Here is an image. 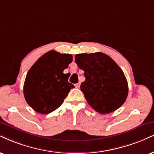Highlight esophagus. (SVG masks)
<instances>
[{
	"label": "esophagus",
	"instance_id": "esophagus-1",
	"mask_svg": "<svg viewBox=\"0 0 154 154\" xmlns=\"http://www.w3.org/2000/svg\"><path fill=\"white\" fill-rule=\"evenodd\" d=\"M80 86H81V83H76V84H75V88H80Z\"/></svg>",
	"mask_w": 154,
	"mask_h": 154
}]
</instances>
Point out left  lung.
<instances>
[{
    "label": "left lung",
    "instance_id": "1",
    "mask_svg": "<svg viewBox=\"0 0 154 154\" xmlns=\"http://www.w3.org/2000/svg\"><path fill=\"white\" fill-rule=\"evenodd\" d=\"M75 62L84 71L86 80L81 85L88 103L101 114L116 111L128 96V83L121 68L103 53L81 54Z\"/></svg>",
    "mask_w": 154,
    "mask_h": 154
}]
</instances>
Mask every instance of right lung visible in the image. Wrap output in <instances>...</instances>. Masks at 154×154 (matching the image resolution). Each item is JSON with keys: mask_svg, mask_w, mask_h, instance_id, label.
<instances>
[{"mask_svg": "<svg viewBox=\"0 0 154 154\" xmlns=\"http://www.w3.org/2000/svg\"><path fill=\"white\" fill-rule=\"evenodd\" d=\"M73 60L71 54L50 51L41 56L26 75L23 86L25 99L38 113H49L61 105L73 84L64 69Z\"/></svg>", "mask_w": 154, "mask_h": 154, "instance_id": "obj_1", "label": "right lung"}]
</instances>
